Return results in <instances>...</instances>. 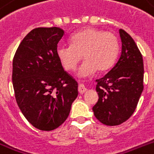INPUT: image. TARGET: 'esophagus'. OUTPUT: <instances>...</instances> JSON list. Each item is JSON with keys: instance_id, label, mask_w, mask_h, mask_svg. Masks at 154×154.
<instances>
[{"instance_id": "34e87169", "label": "esophagus", "mask_w": 154, "mask_h": 154, "mask_svg": "<svg viewBox=\"0 0 154 154\" xmlns=\"http://www.w3.org/2000/svg\"><path fill=\"white\" fill-rule=\"evenodd\" d=\"M78 91H79V93L81 94H84V93H85V92L87 91L86 87L83 84H81V85H80L79 88H78Z\"/></svg>"}]
</instances>
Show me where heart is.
Instances as JSON below:
<instances>
[{
    "label": "heart",
    "mask_w": 154,
    "mask_h": 154,
    "mask_svg": "<svg viewBox=\"0 0 154 154\" xmlns=\"http://www.w3.org/2000/svg\"><path fill=\"white\" fill-rule=\"evenodd\" d=\"M70 45H60L57 56L67 70H73L82 60H85L77 74L87 77L97 70L103 72L114 64L119 51V42L112 32L86 28L73 34L69 39Z\"/></svg>",
    "instance_id": "b5f03b06"
}]
</instances>
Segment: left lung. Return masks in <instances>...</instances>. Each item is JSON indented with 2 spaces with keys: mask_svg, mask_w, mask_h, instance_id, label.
Listing matches in <instances>:
<instances>
[{
  "mask_svg": "<svg viewBox=\"0 0 154 154\" xmlns=\"http://www.w3.org/2000/svg\"><path fill=\"white\" fill-rule=\"evenodd\" d=\"M122 53L112 69L97 80L99 99L93 107L94 116L106 125H118L136 109L143 91L144 66L141 53L134 39L119 29Z\"/></svg>",
  "mask_w": 154,
  "mask_h": 154,
  "instance_id": "8db88e82",
  "label": "left lung"
}]
</instances>
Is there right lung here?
<instances>
[{"label":"right lung","instance_id":"obj_1","mask_svg":"<svg viewBox=\"0 0 154 154\" xmlns=\"http://www.w3.org/2000/svg\"><path fill=\"white\" fill-rule=\"evenodd\" d=\"M65 31L37 28L20 42L13 60L16 101L35 128L51 131L63 124L78 95V84L65 72L57 56Z\"/></svg>","mask_w":154,"mask_h":154}]
</instances>
